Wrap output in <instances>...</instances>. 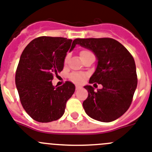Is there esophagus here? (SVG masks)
<instances>
[{
    "label": "esophagus",
    "mask_w": 152,
    "mask_h": 152,
    "mask_svg": "<svg viewBox=\"0 0 152 152\" xmlns=\"http://www.w3.org/2000/svg\"><path fill=\"white\" fill-rule=\"evenodd\" d=\"M82 87L80 86H78V85H76V90H78V89H80V88H81Z\"/></svg>",
    "instance_id": "1"
}]
</instances>
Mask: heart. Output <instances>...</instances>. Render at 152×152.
Masks as SVG:
<instances>
[{
    "label": "heart",
    "instance_id": "1",
    "mask_svg": "<svg viewBox=\"0 0 152 152\" xmlns=\"http://www.w3.org/2000/svg\"><path fill=\"white\" fill-rule=\"evenodd\" d=\"M92 54L90 50H82L79 54H80V57L82 58V57H85V56L88 55V54ZM67 60H68V56H66L64 62L66 63ZM70 78L73 81L75 82V83H82L83 81H84L85 79H86V74H84V73H73L70 75Z\"/></svg>",
    "mask_w": 152,
    "mask_h": 152
}]
</instances>
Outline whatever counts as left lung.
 Listing matches in <instances>:
<instances>
[{
	"instance_id": "1",
	"label": "left lung",
	"mask_w": 152,
	"mask_h": 152,
	"mask_svg": "<svg viewBox=\"0 0 152 152\" xmlns=\"http://www.w3.org/2000/svg\"><path fill=\"white\" fill-rule=\"evenodd\" d=\"M73 42L96 56L97 67L89 83L103 86L97 91L91 86H84L88 92L83 104L85 111L101 122L117 120L129 109L137 87L133 57L122 44L110 38L76 39Z\"/></svg>"
}]
</instances>
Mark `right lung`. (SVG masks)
Instances as JSON below:
<instances>
[{
  "label": "right lung",
  "mask_w": 152,
  "mask_h": 152,
  "mask_svg": "<svg viewBox=\"0 0 152 152\" xmlns=\"http://www.w3.org/2000/svg\"><path fill=\"white\" fill-rule=\"evenodd\" d=\"M62 37L41 36L23 50L16 69L15 82L24 110L33 120L48 123L61 118L66 104L75 91L66 81L54 87V76L64 69L66 52L76 45Z\"/></svg>",
  "instance_id": "right-lung-1"
}]
</instances>
